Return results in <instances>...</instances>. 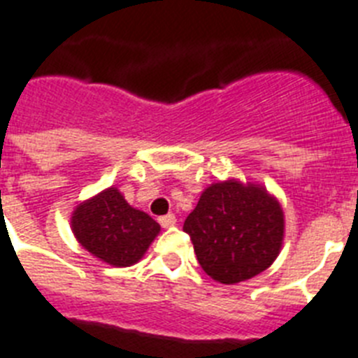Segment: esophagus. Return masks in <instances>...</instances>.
<instances>
[{
    "mask_svg": "<svg viewBox=\"0 0 358 358\" xmlns=\"http://www.w3.org/2000/svg\"><path fill=\"white\" fill-rule=\"evenodd\" d=\"M176 215L173 213H168V215H163V217H159V224L163 226V228H172L173 224H176Z\"/></svg>",
    "mask_w": 358,
    "mask_h": 358,
    "instance_id": "34e87169",
    "label": "esophagus"
}]
</instances>
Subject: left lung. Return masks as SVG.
<instances>
[{
  "mask_svg": "<svg viewBox=\"0 0 358 358\" xmlns=\"http://www.w3.org/2000/svg\"><path fill=\"white\" fill-rule=\"evenodd\" d=\"M182 230L201 268L217 282L235 284L264 271L279 255L284 215L262 188L215 182L203 192Z\"/></svg>",
  "mask_w": 358,
  "mask_h": 358,
  "instance_id": "obj_1",
  "label": "left lung"
}]
</instances>
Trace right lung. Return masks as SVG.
Returning a JSON list of instances; mask_svg holds the SVG:
<instances>
[{
    "instance_id": "add662e5",
    "label": "right lung",
    "mask_w": 358,
    "mask_h": 358,
    "mask_svg": "<svg viewBox=\"0 0 358 358\" xmlns=\"http://www.w3.org/2000/svg\"><path fill=\"white\" fill-rule=\"evenodd\" d=\"M72 230L92 255L112 266H130L145 255L161 228L148 213L132 208L115 188H108L79 204Z\"/></svg>"
}]
</instances>
